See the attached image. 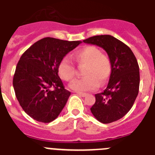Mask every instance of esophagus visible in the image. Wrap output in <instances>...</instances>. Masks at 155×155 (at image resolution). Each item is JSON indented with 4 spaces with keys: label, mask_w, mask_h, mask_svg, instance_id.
<instances>
[{
    "label": "esophagus",
    "mask_w": 155,
    "mask_h": 155,
    "mask_svg": "<svg viewBox=\"0 0 155 155\" xmlns=\"http://www.w3.org/2000/svg\"><path fill=\"white\" fill-rule=\"evenodd\" d=\"M77 94H78L81 97H86L87 96V94L86 93H82V92H77Z\"/></svg>",
    "instance_id": "obj_1"
}]
</instances>
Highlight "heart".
Masks as SVG:
<instances>
[{
    "mask_svg": "<svg viewBox=\"0 0 155 155\" xmlns=\"http://www.w3.org/2000/svg\"><path fill=\"white\" fill-rule=\"evenodd\" d=\"M74 59L79 67H84L82 74L84 77L71 84L72 90L78 92L93 91L98 87L99 84L104 85L108 81L112 70L111 62L97 47H84L74 54ZM58 70L61 78L66 81H73L76 75V68L68 57L61 60Z\"/></svg>",
    "mask_w": 155,
    "mask_h": 155,
    "instance_id": "1",
    "label": "heart"
}]
</instances>
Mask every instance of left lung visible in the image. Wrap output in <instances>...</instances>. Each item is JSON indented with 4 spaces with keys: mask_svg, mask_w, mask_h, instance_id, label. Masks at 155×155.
Masks as SVG:
<instances>
[{
    "mask_svg": "<svg viewBox=\"0 0 155 155\" xmlns=\"http://www.w3.org/2000/svg\"><path fill=\"white\" fill-rule=\"evenodd\" d=\"M103 48L108 54L112 70L108 84L95 94L91 111L97 120L109 124L124 117L138 94L140 73L137 59L127 45L111 35H97L83 41Z\"/></svg>",
    "mask_w": 155,
    "mask_h": 155,
    "instance_id": "obj_1",
    "label": "left lung"
}]
</instances>
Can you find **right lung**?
<instances>
[{
    "instance_id": "obj_1",
    "label": "right lung",
    "mask_w": 155,
    "mask_h": 155,
    "mask_svg": "<svg viewBox=\"0 0 155 155\" xmlns=\"http://www.w3.org/2000/svg\"><path fill=\"white\" fill-rule=\"evenodd\" d=\"M81 43L45 38L21 57L13 86L20 105L30 117L49 123L60 114L71 92L64 88L58 76V64Z\"/></svg>"
}]
</instances>
